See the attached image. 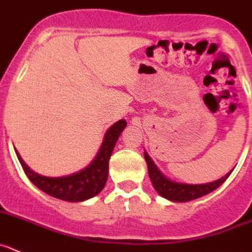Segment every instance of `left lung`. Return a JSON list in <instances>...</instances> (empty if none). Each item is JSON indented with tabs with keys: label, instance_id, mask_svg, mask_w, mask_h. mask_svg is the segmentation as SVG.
Segmentation results:
<instances>
[{
	"label": "left lung",
	"instance_id": "obj_1",
	"mask_svg": "<svg viewBox=\"0 0 252 252\" xmlns=\"http://www.w3.org/2000/svg\"><path fill=\"white\" fill-rule=\"evenodd\" d=\"M144 158H145L146 163H148L149 177H150L151 183H153L155 191L163 198L172 202H189L193 199L201 198L206 194L211 193L214 189L223 185L226 178L230 176L231 171H229L225 176H223L219 180L213 181L208 183H199V185H191V183H182L176 182V181L170 180L166 177L162 172L158 168L149 154L144 151Z\"/></svg>",
	"mask_w": 252,
	"mask_h": 252
}]
</instances>
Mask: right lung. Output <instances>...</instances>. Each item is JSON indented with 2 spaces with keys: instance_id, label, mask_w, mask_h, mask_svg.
Returning <instances> with one entry per match:
<instances>
[{
  "instance_id": "right-lung-1",
  "label": "right lung",
  "mask_w": 252,
  "mask_h": 252,
  "mask_svg": "<svg viewBox=\"0 0 252 252\" xmlns=\"http://www.w3.org/2000/svg\"><path fill=\"white\" fill-rule=\"evenodd\" d=\"M126 126V122L124 119L116 122L104 134L103 143L101 144V148L98 149V153L91 163L71 175L61 176V177H48V176L39 175L28 167V165L22 160L21 155L16 150L17 158L32 183H34L46 194L61 201L84 202L97 196L106 186L108 178L109 158L119 135Z\"/></svg>"
}]
</instances>
